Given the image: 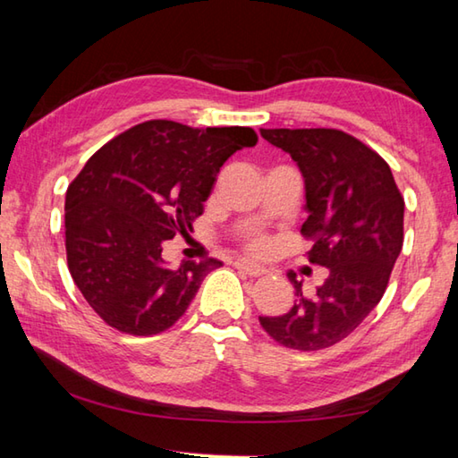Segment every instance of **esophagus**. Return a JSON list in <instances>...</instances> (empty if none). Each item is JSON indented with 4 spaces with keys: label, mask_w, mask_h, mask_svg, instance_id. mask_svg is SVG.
Segmentation results:
<instances>
[{
    "label": "esophagus",
    "mask_w": 458,
    "mask_h": 458,
    "mask_svg": "<svg viewBox=\"0 0 458 458\" xmlns=\"http://www.w3.org/2000/svg\"><path fill=\"white\" fill-rule=\"evenodd\" d=\"M234 267L240 270V273H244L248 276H260V275L267 273V270L262 268L260 265H257V262H250V260H244V259H238L234 262Z\"/></svg>",
    "instance_id": "obj_1"
}]
</instances>
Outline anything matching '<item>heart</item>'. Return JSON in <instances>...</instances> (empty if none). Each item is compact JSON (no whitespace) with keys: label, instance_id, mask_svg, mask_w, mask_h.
Returning <instances> with one entry per match:
<instances>
[{"label":"heart","instance_id":"heart-1","mask_svg":"<svg viewBox=\"0 0 458 458\" xmlns=\"http://www.w3.org/2000/svg\"><path fill=\"white\" fill-rule=\"evenodd\" d=\"M268 246H270V242H268L267 238H262V236L260 238H254L252 242H250V248H252L254 252H267Z\"/></svg>","mask_w":458,"mask_h":458}]
</instances>
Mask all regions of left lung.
<instances>
[{"label":"left lung","instance_id":"8db88e82","mask_svg":"<svg viewBox=\"0 0 458 458\" xmlns=\"http://www.w3.org/2000/svg\"><path fill=\"white\" fill-rule=\"evenodd\" d=\"M260 135L297 161L305 180L313 240L309 262L329 268L313 297L289 273L297 291L291 311L259 317L276 344L317 352L339 344L382 301L404 242V198L390 165L360 139L339 129H260Z\"/></svg>","mask_w":458,"mask_h":458}]
</instances>
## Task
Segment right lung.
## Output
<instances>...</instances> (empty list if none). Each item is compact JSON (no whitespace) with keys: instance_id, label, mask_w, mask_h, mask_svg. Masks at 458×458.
Wrapping results in <instances>:
<instances>
[{"instance_id":"right-lung-1","label":"right lung","mask_w":458,"mask_h":458,"mask_svg":"<svg viewBox=\"0 0 458 458\" xmlns=\"http://www.w3.org/2000/svg\"><path fill=\"white\" fill-rule=\"evenodd\" d=\"M257 141L250 127L193 129L159 119L127 129L87 161L66 191V260L106 325L155 335L188 311L222 262L167 268L164 242L188 234L224 161Z\"/></svg>"}]
</instances>
